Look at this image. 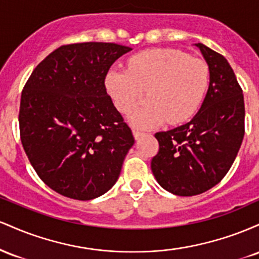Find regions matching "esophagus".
I'll list each match as a JSON object with an SVG mask.
<instances>
[{
    "mask_svg": "<svg viewBox=\"0 0 259 259\" xmlns=\"http://www.w3.org/2000/svg\"><path fill=\"white\" fill-rule=\"evenodd\" d=\"M133 134H134V138H135L136 140L141 138L142 135H145L144 133H142V132H139V130H133Z\"/></svg>",
    "mask_w": 259,
    "mask_h": 259,
    "instance_id": "1",
    "label": "esophagus"
}]
</instances>
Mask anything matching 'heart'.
Here are the masks:
<instances>
[{"label":"heart","instance_id":"obj_1","mask_svg":"<svg viewBox=\"0 0 259 259\" xmlns=\"http://www.w3.org/2000/svg\"><path fill=\"white\" fill-rule=\"evenodd\" d=\"M208 84L206 62L175 49L140 52L129 59V70L112 69L106 76V88L115 107L125 114L133 111L142 91L148 90V102L129 118L139 129L190 119L200 108Z\"/></svg>","mask_w":259,"mask_h":259}]
</instances>
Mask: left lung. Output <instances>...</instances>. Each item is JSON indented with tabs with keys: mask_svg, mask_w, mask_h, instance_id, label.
I'll list each match as a JSON object with an SVG mask.
<instances>
[{
	"mask_svg": "<svg viewBox=\"0 0 259 259\" xmlns=\"http://www.w3.org/2000/svg\"><path fill=\"white\" fill-rule=\"evenodd\" d=\"M209 69V86L189 123L157 133L159 151L151 169L158 184L178 196L200 195L221 181L233 165L245 135L242 89L228 61L195 44Z\"/></svg>",
	"mask_w": 259,
	"mask_h": 259,
	"instance_id": "1",
	"label": "left lung"
}]
</instances>
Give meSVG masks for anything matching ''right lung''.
<instances>
[{"mask_svg": "<svg viewBox=\"0 0 259 259\" xmlns=\"http://www.w3.org/2000/svg\"><path fill=\"white\" fill-rule=\"evenodd\" d=\"M129 51L111 42L64 45L37 64L23 89V147L40 179L65 197L106 194L135 142L105 86L111 65Z\"/></svg>", "mask_w": 259, "mask_h": 259, "instance_id": "right-lung-1", "label": "right lung"}]
</instances>
